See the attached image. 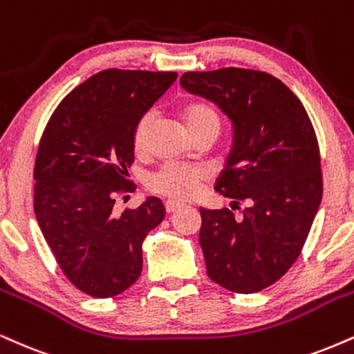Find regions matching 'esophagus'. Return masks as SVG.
<instances>
[{
	"label": "esophagus",
	"mask_w": 354,
	"mask_h": 354,
	"mask_svg": "<svg viewBox=\"0 0 354 354\" xmlns=\"http://www.w3.org/2000/svg\"><path fill=\"white\" fill-rule=\"evenodd\" d=\"M180 207H181V204L176 203V201H166L165 203V209H166V212H168V214H173V212L180 209Z\"/></svg>",
	"instance_id": "34e87169"
}]
</instances>
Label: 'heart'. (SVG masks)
Returning a JSON list of instances; mask_svg holds the SVG:
<instances>
[{
  "label": "heart",
  "instance_id": "b5f03b06",
  "mask_svg": "<svg viewBox=\"0 0 354 354\" xmlns=\"http://www.w3.org/2000/svg\"><path fill=\"white\" fill-rule=\"evenodd\" d=\"M181 118L193 138L203 135L218 136L221 130V117L218 110L207 102H191L181 110ZM153 125L151 115L140 118L133 130V150L138 155L147 151L148 136ZM207 174L198 166H185L168 163L148 176L147 186L151 193L165 196L174 201H189L201 191Z\"/></svg>",
  "mask_w": 354,
  "mask_h": 354
}]
</instances>
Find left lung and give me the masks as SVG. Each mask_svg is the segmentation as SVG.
<instances>
[{
	"label": "left lung",
	"mask_w": 354,
	"mask_h": 354,
	"mask_svg": "<svg viewBox=\"0 0 354 354\" xmlns=\"http://www.w3.org/2000/svg\"><path fill=\"white\" fill-rule=\"evenodd\" d=\"M180 84L218 105L234 130L214 186L231 199L232 209L201 207L199 244L207 275L231 292H261L299 259L320 207L323 180L313 125L299 97L267 72H186Z\"/></svg>",
	"instance_id": "8db88e82"
}]
</instances>
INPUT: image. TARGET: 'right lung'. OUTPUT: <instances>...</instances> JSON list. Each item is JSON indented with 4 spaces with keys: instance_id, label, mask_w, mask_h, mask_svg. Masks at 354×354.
I'll return each mask as SVG.
<instances>
[{
    "instance_id": "add662e5",
    "label": "right lung",
    "mask_w": 354,
    "mask_h": 354,
    "mask_svg": "<svg viewBox=\"0 0 354 354\" xmlns=\"http://www.w3.org/2000/svg\"><path fill=\"white\" fill-rule=\"evenodd\" d=\"M176 72L107 69L88 77L50 115L34 165V214L55 261L80 292L109 299L131 287L142 244L165 219L158 198L115 211L131 193L133 130Z\"/></svg>"
}]
</instances>
